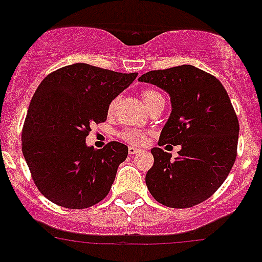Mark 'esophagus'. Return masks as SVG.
Listing matches in <instances>:
<instances>
[{
	"label": "esophagus",
	"instance_id": "1",
	"mask_svg": "<svg viewBox=\"0 0 262 262\" xmlns=\"http://www.w3.org/2000/svg\"><path fill=\"white\" fill-rule=\"evenodd\" d=\"M127 153L130 156H135L137 155V153H141V150L138 148H136V146H129V148H127Z\"/></svg>",
	"mask_w": 262,
	"mask_h": 262
}]
</instances>
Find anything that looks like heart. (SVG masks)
I'll list each match as a JSON object with an SVG mask.
<instances>
[{"instance_id":"b5f03b06","label":"heart","mask_w":262,"mask_h":262,"mask_svg":"<svg viewBox=\"0 0 262 262\" xmlns=\"http://www.w3.org/2000/svg\"><path fill=\"white\" fill-rule=\"evenodd\" d=\"M160 97H162L161 94L151 89H145L142 90L141 93V98L146 106H149L153 101L157 100V98ZM116 106H117V98H113V100L111 101L109 106H107V112H109V113H113ZM121 137L124 138L125 141H127L129 144L133 145H144L145 142H146V133L142 130H138V129H125V130L121 133Z\"/></svg>"}]
</instances>
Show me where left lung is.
Masks as SVG:
<instances>
[{
	"label": "left lung",
	"instance_id": "8db88e82",
	"mask_svg": "<svg viewBox=\"0 0 262 262\" xmlns=\"http://www.w3.org/2000/svg\"><path fill=\"white\" fill-rule=\"evenodd\" d=\"M138 80L170 96L172 113L158 145H181L174 160L161 148L151 149L149 192L169 208L199 205L223 185L236 161L239 125L229 96L216 77L192 65L150 70Z\"/></svg>",
	"mask_w": 262,
	"mask_h": 262
}]
</instances>
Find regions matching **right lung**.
<instances>
[{"label": "right lung", "mask_w": 262, "mask_h": 262, "mask_svg": "<svg viewBox=\"0 0 262 262\" xmlns=\"http://www.w3.org/2000/svg\"><path fill=\"white\" fill-rule=\"evenodd\" d=\"M137 73L73 63L45 77L30 101L23 127V153L32 179L49 201L85 209L105 199L127 146H88L90 125L105 122L107 106Z\"/></svg>", "instance_id": "obj_1"}]
</instances>
